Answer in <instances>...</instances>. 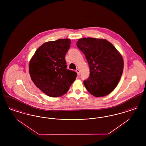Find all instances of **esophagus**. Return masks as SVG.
<instances>
[{
  "label": "esophagus",
  "instance_id": "esophagus-1",
  "mask_svg": "<svg viewBox=\"0 0 146 146\" xmlns=\"http://www.w3.org/2000/svg\"><path fill=\"white\" fill-rule=\"evenodd\" d=\"M76 73H77V74H78V76H80V70L79 69H76Z\"/></svg>",
  "mask_w": 146,
  "mask_h": 146
}]
</instances>
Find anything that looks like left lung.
<instances>
[{
  "label": "left lung",
  "mask_w": 146,
  "mask_h": 146,
  "mask_svg": "<svg viewBox=\"0 0 146 146\" xmlns=\"http://www.w3.org/2000/svg\"><path fill=\"white\" fill-rule=\"evenodd\" d=\"M87 60L90 76L85 87L95 97L110 94L116 88L123 73L122 56L110 42L104 39L84 38L76 42Z\"/></svg>",
  "instance_id": "1"
}]
</instances>
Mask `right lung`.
Returning a JSON list of instances; mask_svg holds the SVG:
<instances>
[{
  "label": "right lung",
  "mask_w": 146,
  "mask_h": 146,
  "mask_svg": "<svg viewBox=\"0 0 146 146\" xmlns=\"http://www.w3.org/2000/svg\"><path fill=\"white\" fill-rule=\"evenodd\" d=\"M70 43L68 39L46 42L36 50L29 62L32 81L50 97L66 94L76 79V72L67 69L65 60Z\"/></svg>",
  "instance_id": "right-lung-1"
}]
</instances>
